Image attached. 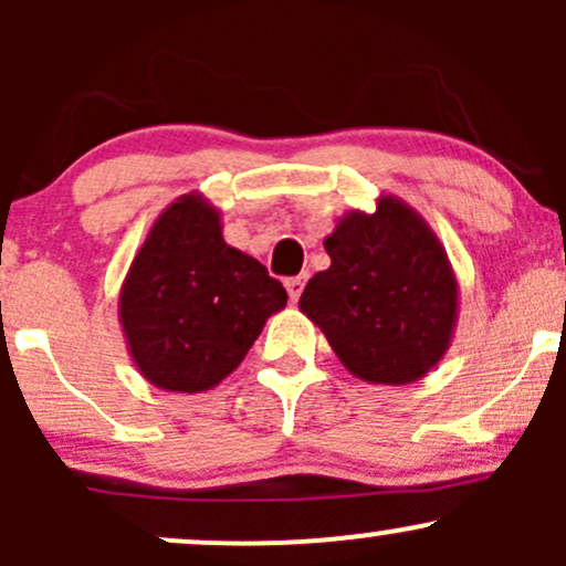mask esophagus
Returning <instances> with one entry per match:
<instances>
[{
    "mask_svg": "<svg viewBox=\"0 0 566 566\" xmlns=\"http://www.w3.org/2000/svg\"><path fill=\"white\" fill-rule=\"evenodd\" d=\"M305 274H301V276H292V279H287V282H284V287H287V295H290V301L292 303H297V297H301V292H303V287H305Z\"/></svg>",
    "mask_w": 566,
    "mask_h": 566,
    "instance_id": "34e87169",
    "label": "esophagus"
}]
</instances>
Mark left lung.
<instances>
[{"label":"left lung","instance_id":"1","mask_svg":"<svg viewBox=\"0 0 566 566\" xmlns=\"http://www.w3.org/2000/svg\"><path fill=\"white\" fill-rule=\"evenodd\" d=\"M329 269L311 276L301 311L354 378L407 386L450 348L460 287L444 244L394 193L350 210L324 239Z\"/></svg>","mask_w":566,"mask_h":566}]
</instances>
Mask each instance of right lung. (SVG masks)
<instances>
[{
  "instance_id": "add662e5",
  "label": "right lung",
  "mask_w": 566,
  "mask_h": 566,
  "mask_svg": "<svg viewBox=\"0 0 566 566\" xmlns=\"http://www.w3.org/2000/svg\"><path fill=\"white\" fill-rule=\"evenodd\" d=\"M287 292L226 244L220 210L191 191L154 220L119 290L129 359L151 386L201 394L242 365Z\"/></svg>"
}]
</instances>
